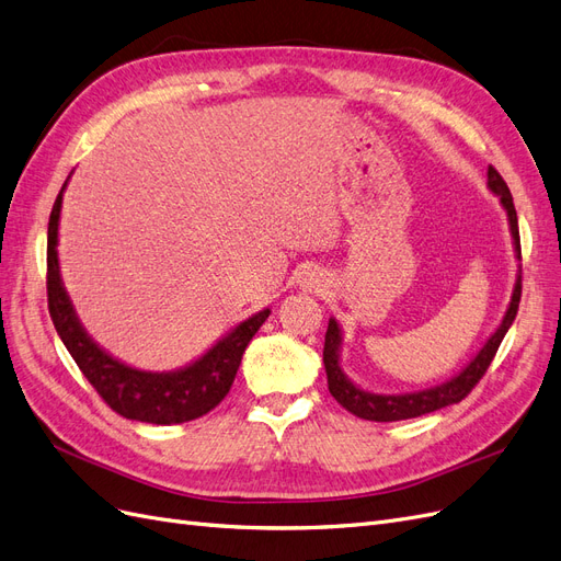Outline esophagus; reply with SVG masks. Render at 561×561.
I'll list each match as a JSON object with an SVG mask.
<instances>
[{"label": "esophagus", "mask_w": 561, "mask_h": 561, "mask_svg": "<svg viewBox=\"0 0 561 561\" xmlns=\"http://www.w3.org/2000/svg\"><path fill=\"white\" fill-rule=\"evenodd\" d=\"M300 286H302V291L321 294L323 288H327V277H323L321 273H314V270H310V273H305L300 277Z\"/></svg>", "instance_id": "obj_1"}]
</instances>
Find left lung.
I'll list each match as a JSON object with an SVG mask.
<instances>
[{"mask_svg":"<svg viewBox=\"0 0 561 561\" xmlns=\"http://www.w3.org/2000/svg\"><path fill=\"white\" fill-rule=\"evenodd\" d=\"M486 188H490L499 197L505 216H508L515 259L519 261V256H522L519 228H517V211L513 205V195L494 168L486 170ZM519 296H522V265L517 270L511 302H508V307H505L503 319L494 329V333L484 340V345L478 350V354L468 360V364L455 377H449L447 382L428 387V389H420V391H405V393H375V391H368L364 387H358L356 382H352L347 373L342 370V329H340L337 319L331 317L327 342H323V366H327L331 396L342 408L350 410L360 420H368V422L412 420V417H422V414L459 403L461 399H466L468 391H471L480 382L484 370L490 368L492 358L501 345V340L513 327L517 307H519Z\"/></svg>","mask_w":561,"mask_h":561,"instance_id":"obj_1","label":"left lung"}]
</instances>
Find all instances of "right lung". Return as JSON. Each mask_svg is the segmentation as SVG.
<instances>
[{"label":"right lung","mask_w":561,"mask_h":561,"mask_svg":"<svg viewBox=\"0 0 561 561\" xmlns=\"http://www.w3.org/2000/svg\"><path fill=\"white\" fill-rule=\"evenodd\" d=\"M67 182L62 184L48 219L46 282L48 312L67 352L77 360L88 382L98 389L104 403L125 420L168 426L203 417L226 399L232 379L238 375L242 354L251 337L263 327V321L270 317V307L240 321L238 327L216 340L205 354L182 368L153 373L123 364L121 358L100 347L93 335L83 329L60 275L58 228Z\"/></svg>","instance_id":"add662e5"}]
</instances>
